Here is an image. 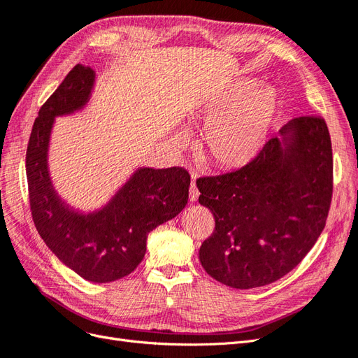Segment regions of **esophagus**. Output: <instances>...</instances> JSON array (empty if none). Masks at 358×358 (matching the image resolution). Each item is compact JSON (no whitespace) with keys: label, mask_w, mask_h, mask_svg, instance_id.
I'll use <instances>...</instances> for the list:
<instances>
[{"label":"esophagus","mask_w":358,"mask_h":358,"mask_svg":"<svg viewBox=\"0 0 358 358\" xmlns=\"http://www.w3.org/2000/svg\"><path fill=\"white\" fill-rule=\"evenodd\" d=\"M199 195H200V192H199V188H196V185H195V176L192 175V182H191V187H189V200L196 201Z\"/></svg>","instance_id":"obj_1"}]
</instances>
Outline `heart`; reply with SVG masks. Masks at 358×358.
<instances>
[{"label": "heart", "mask_w": 358, "mask_h": 358, "mask_svg": "<svg viewBox=\"0 0 358 358\" xmlns=\"http://www.w3.org/2000/svg\"><path fill=\"white\" fill-rule=\"evenodd\" d=\"M255 81L240 83L208 102L199 120L207 122L199 142L200 155L219 170H237L250 164L262 151L277 114L273 87Z\"/></svg>", "instance_id": "1"}]
</instances>
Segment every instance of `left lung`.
<instances>
[{
  "label": "left lung",
  "instance_id": "8db88e82",
  "mask_svg": "<svg viewBox=\"0 0 358 358\" xmlns=\"http://www.w3.org/2000/svg\"><path fill=\"white\" fill-rule=\"evenodd\" d=\"M215 216L203 241L206 273L234 289L266 286L299 265L324 229L334 194L326 121L298 117L248 166L196 179Z\"/></svg>",
  "mask_w": 358,
  "mask_h": 358
}]
</instances>
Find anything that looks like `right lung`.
I'll return each mask as SVG.
<instances>
[{
	"mask_svg": "<svg viewBox=\"0 0 358 358\" xmlns=\"http://www.w3.org/2000/svg\"><path fill=\"white\" fill-rule=\"evenodd\" d=\"M93 81V69L76 65L44 102L28 142L27 179L34 224L48 249L83 278L109 282L133 273L148 232L187 206L191 176L183 167L141 169L103 210L83 216L65 207L48 178V136L56 115L87 102Z\"/></svg>",
	"mask_w": 358,
	"mask_h": 358,
	"instance_id": "obj_1",
	"label": "right lung"
}]
</instances>
